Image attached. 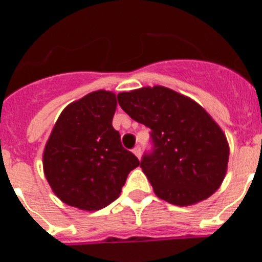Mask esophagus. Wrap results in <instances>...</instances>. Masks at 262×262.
<instances>
[{
	"instance_id": "obj_1",
	"label": "esophagus",
	"mask_w": 262,
	"mask_h": 262,
	"mask_svg": "<svg viewBox=\"0 0 262 262\" xmlns=\"http://www.w3.org/2000/svg\"><path fill=\"white\" fill-rule=\"evenodd\" d=\"M133 152L138 159H140V156H142V148H140V145H136V147L133 149Z\"/></svg>"
}]
</instances>
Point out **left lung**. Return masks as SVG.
<instances>
[{
	"instance_id": "obj_1",
	"label": "left lung",
	"mask_w": 262,
	"mask_h": 262,
	"mask_svg": "<svg viewBox=\"0 0 262 262\" xmlns=\"http://www.w3.org/2000/svg\"><path fill=\"white\" fill-rule=\"evenodd\" d=\"M118 102L134 120L151 128L154 152L144 155L140 168L159 198L191 206L221 187L230 145L200 103L160 85L122 92Z\"/></svg>"
}]
</instances>
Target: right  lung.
<instances>
[{
	"mask_svg": "<svg viewBox=\"0 0 262 262\" xmlns=\"http://www.w3.org/2000/svg\"><path fill=\"white\" fill-rule=\"evenodd\" d=\"M117 94L96 90L61 111L46 143L43 170L61 202L84 211L119 196L128 173L140 165L113 127Z\"/></svg>",
	"mask_w": 262,
	"mask_h": 262,
	"instance_id": "add662e5",
	"label": "right lung"
}]
</instances>
